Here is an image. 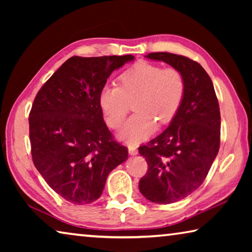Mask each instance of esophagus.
I'll list each match as a JSON object with an SVG mask.
<instances>
[{"label":"esophagus","mask_w":252,"mask_h":252,"mask_svg":"<svg viewBox=\"0 0 252 252\" xmlns=\"http://www.w3.org/2000/svg\"><path fill=\"white\" fill-rule=\"evenodd\" d=\"M127 150H129V153L131 156L138 155V149H136V147H134V146H129L127 147Z\"/></svg>","instance_id":"1"}]
</instances>
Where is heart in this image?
Masks as SVG:
<instances>
[{
    "label": "heart",
    "instance_id": "heart-1",
    "mask_svg": "<svg viewBox=\"0 0 252 252\" xmlns=\"http://www.w3.org/2000/svg\"><path fill=\"white\" fill-rule=\"evenodd\" d=\"M186 94V80L174 67L139 63L119 76V85H105L100 92V106L106 125L118 129L133 103L134 114L119 136L130 144L142 142L155 133L158 122H171Z\"/></svg>",
    "mask_w": 252,
    "mask_h": 252
}]
</instances>
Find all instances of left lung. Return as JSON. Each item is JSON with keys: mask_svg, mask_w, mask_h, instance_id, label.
<instances>
[{"mask_svg": "<svg viewBox=\"0 0 252 252\" xmlns=\"http://www.w3.org/2000/svg\"><path fill=\"white\" fill-rule=\"evenodd\" d=\"M181 72L186 94L177 117L139 153L148 171L139 181L143 197L168 204L188 197L202 185L220 147V109L210 76L198 62L168 52L149 53Z\"/></svg>", "mask_w": 252, "mask_h": 252, "instance_id": "left-lung-1", "label": "left lung"}]
</instances>
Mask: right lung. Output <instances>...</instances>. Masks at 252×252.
I'll list each match as a JSON object with an SVG mask.
<instances>
[{
  "label": "right lung",
  "mask_w": 252,
  "mask_h": 252,
  "mask_svg": "<svg viewBox=\"0 0 252 252\" xmlns=\"http://www.w3.org/2000/svg\"><path fill=\"white\" fill-rule=\"evenodd\" d=\"M134 59L72 57L40 89L30 111L33 163L66 201L99 199L109 173L127 159L103 120L99 97L114 70Z\"/></svg>",
  "instance_id": "right-lung-1"
}]
</instances>
